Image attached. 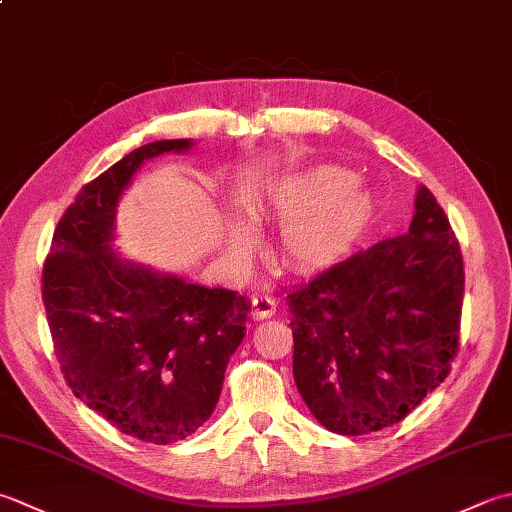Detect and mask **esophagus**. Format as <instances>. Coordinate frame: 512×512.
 I'll return each mask as SVG.
<instances>
[{"instance_id": "obj_1", "label": "esophagus", "mask_w": 512, "mask_h": 512, "mask_svg": "<svg viewBox=\"0 0 512 512\" xmlns=\"http://www.w3.org/2000/svg\"><path fill=\"white\" fill-rule=\"evenodd\" d=\"M250 315L255 319H268L275 315V299L268 295H255L250 299Z\"/></svg>"}]
</instances>
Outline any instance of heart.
Wrapping results in <instances>:
<instances>
[{
    "label": "heart",
    "mask_w": 512,
    "mask_h": 512,
    "mask_svg": "<svg viewBox=\"0 0 512 512\" xmlns=\"http://www.w3.org/2000/svg\"><path fill=\"white\" fill-rule=\"evenodd\" d=\"M270 206L284 228L277 257L290 270L308 273L337 262L362 235L373 215V195L355 184V175L339 166H315L277 184ZM233 250L244 255L253 230L237 224Z\"/></svg>",
    "instance_id": "1"
}]
</instances>
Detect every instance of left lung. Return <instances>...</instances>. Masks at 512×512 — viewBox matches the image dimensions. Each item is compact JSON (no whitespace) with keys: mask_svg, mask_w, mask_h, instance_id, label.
I'll use <instances>...</instances> for the list:
<instances>
[{"mask_svg":"<svg viewBox=\"0 0 512 512\" xmlns=\"http://www.w3.org/2000/svg\"><path fill=\"white\" fill-rule=\"evenodd\" d=\"M293 375L330 433L393 426L444 382L459 348L464 257L426 186L406 235L288 290Z\"/></svg>","mask_w":512,"mask_h":512,"instance_id":"8db88e82","label":"left lung"}]
</instances>
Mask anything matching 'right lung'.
<instances>
[{
    "instance_id": "add662e5",
    "label": "right lung",
    "mask_w": 512,
    "mask_h": 512,
    "mask_svg": "<svg viewBox=\"0 0 512 512\" xmlns=\"http://www.w3.org/2000/svg\"><path fill=\"white\" fill-rule=\"evenodd\" d=\"M190 146L146 144L88 182L59 219L42 273L50 337L70 390L124 435L159 446L213 415L250 310L235 290L153 273L108 246L137 168Z\"/></svg>"
}]
</instances>
